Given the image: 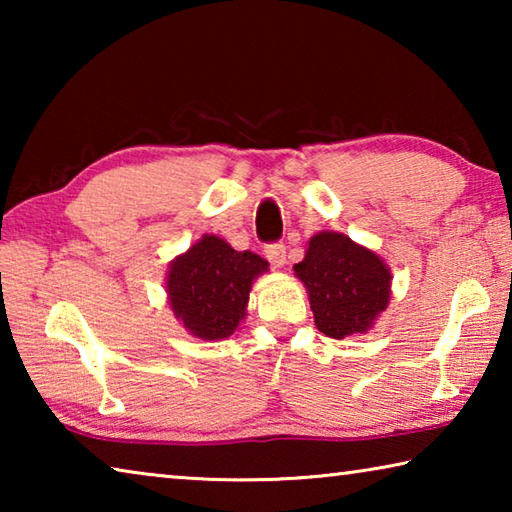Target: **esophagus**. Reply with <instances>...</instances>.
<instances>
[{"label": "esophagus", "mask_w": 512, "mask_h": 512, "mask_svg": "<svg viewBox=\"0 0 512 512\" xmlns=\"http://www.w3.org/2000/svg\"><path fill=\"white\" fill-rule=\"evenodd\" d=\"M266 259L271 262L273 268H282L284 264H287V246L284 244H271L266 246Z\"/></svg>", "instance_id": "esophagus-1"}]
</instances>
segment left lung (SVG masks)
<instances>
[{
    "label": "left lung",
    "instance_id": "8db88e82",
    "mask_svg": "<svg viewBox=\"0 0 512 512\" xmlns=\"http://www.w3.org/2000/svg\"><path fill=\"white\" fill-rule=\"evenodd\" d=\"M293 273L309 293L316 327L329 339L366 334L391 302V268L343 232H316Z\"/></svg>",
    "mask_w": 512,
    "mask_h": 512
}]
</instances>
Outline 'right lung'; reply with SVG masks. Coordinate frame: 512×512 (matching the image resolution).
Here are the masks:
<instances>
[{
    "label": "right lung",
    "mask_w": 512,
    "mask_h": 512,
    "mask_svg": "<svg viewBox=\"0 0 512 512\" xmlns=\"http://www.w3.org/2000/svg\"><path fill=\"white\" fill-rule=\"evenodd\" d=\"M268 262L235 250L216 235H203L169 262L164 291L173 316L201 341H223L246 318L250 289Z\"/></svg>",
    "instance_id": "obj_1"
}]
</instances>
